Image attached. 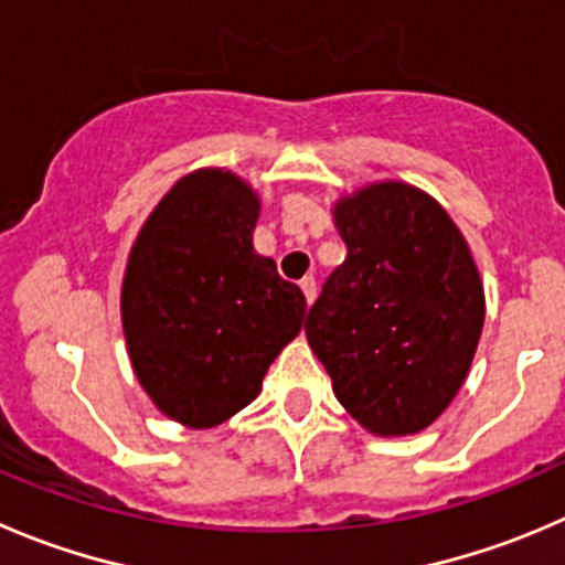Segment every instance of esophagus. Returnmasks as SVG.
I'll list each match as a JSON object with an SVG mask.
<instances>
[{"instance_id":"obj_1","label":"esophagus","mask_w":565,"mask_h":565,"mask_svg":"<svg viewBox=\"0 0 565 565\" xmlns=\"http://www.w3.org/2000/svg\"><path fill=\"white\" fill-rule=\"evenodd\" d=\"M300 289H303V295H306V303H311V300L317 298V281L311 276H306L303 281H300Z\"/></svg>"}]
</instances>
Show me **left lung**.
Returning <instances> with one entry per match:
<instances>
[{
	"mask_svg": "<svg viewBox=\"0 0 565 565\" xmlns=\"http://www.w3.org/2000/svg\"><path fill=\"white\" fill-rule=\"evenodd\" d=\"M333 215L348 256L306 339L353 419L377 436L416 434L452 403L478 350V267L450 215L411 184H370Z\"/></svg>",
	"mask_w": 565,
	"mask_h": 565,
	"instance_id": "left-lung-1",
	"label": "left lung"
}]
</instances>
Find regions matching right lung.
Returning <instances> with one entry per match:
<instances>
[{
    "instance_id": "right-lung-1",
    "label": "right lung",
    "mask_w": 565,
    "mask_h": 565,
    "mask_svg": "<svg viewBox=\"0 0 565 565\" xmlns=\"http://www.w3.org/2000/svg\"><path fill=\"white\" fill-rule=\"evenodd\" d=\"M259 199L210 168L173 184L129 254L120 292L126 348L157 408L212 428L259 394L306 298L254 250Z\"/></svg>"
}]
</instances>
